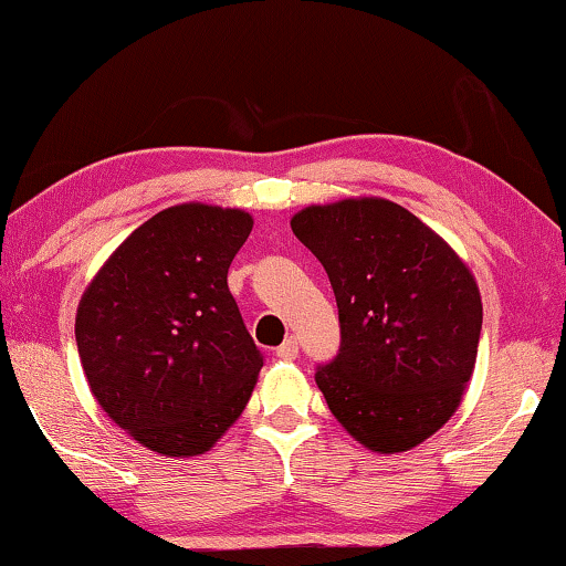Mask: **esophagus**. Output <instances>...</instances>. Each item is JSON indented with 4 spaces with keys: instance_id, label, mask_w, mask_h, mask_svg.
Returning a JSON list of instances; mask_svg holds the SVG:
<instances>
[{
    "instance_id": "esophagus-1",
    "label": "esophagus",
    "mask_w": 566,
    "mask_h": 566,
    "mask_svg": "<svg viewBox=\"0 0 566 566\" xmlns=\"http://www.w3.org/2000/svg\"><path fill=\"white\" fill-rule=\"evenodd\" d=\"M297 354H300V346H297V338H294V336L284 338V344L276 348V356H280V359H284V361L297 359Z\"/></svg>"
}]
</instances>
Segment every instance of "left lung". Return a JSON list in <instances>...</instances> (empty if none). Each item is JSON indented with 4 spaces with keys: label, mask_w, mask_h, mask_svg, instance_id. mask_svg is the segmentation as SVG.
Segmentation results:
<instances>
[{
    "label": "left lung",
    "mask_w": 566,
    "mask_h": 566,
    "mask_svg": "<svg viewBox=\"0 0 566 566\" xmlns=\"http://www.w3.org/2000/svg\"><path fill=\"white\" fill-rule=\"evenodd\" d=\"M292 233L336 294L340 348L315 371L331 412L371 451L426 441L459 408L474 371L482 300L472 272L389 200L305 207Z\"/></svg>",
    "instance_id": "obj_1"
}]
</instances>
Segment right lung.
<instances>
[{"label": "right lung", "instance_id": "right-lung-1", "mask_svg": "<svg viewBox=\"0 0 566 566\" xmlns=\"http://www.w3.org/2000/svg\"><path fill=\"white\" fill-rule=\"evenodd\" d=\"M251 228L243 210L169 207L125 238L78 302L92 395L150 451L202 453L249 402L264 356L228 269Z\"/></svg>", "mask_w": 566, "mask_h": 566}]
</instances>
